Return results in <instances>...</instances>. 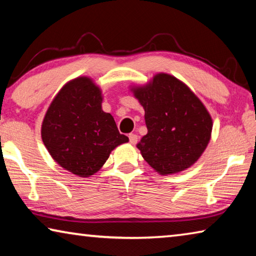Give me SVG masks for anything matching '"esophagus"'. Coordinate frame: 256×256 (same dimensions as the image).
<instances>
[{"instance_id": "1", "label": "esophagus", "mask_w": 256, "mask_h": 256, "mask_svg": "<svg viewBox=\"0 0 256 256\" xmlns=\"http://www.w3.org/2000/svg\"><path fill=\"white\" fill-rule=\"evenodd\" d=\"M128 138H130V144H136V142H138V136H136V134H130V136H128Z\"/></svg>"}]
</instances>
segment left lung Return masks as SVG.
Wrapping results in <instances>:
<instances>
[{"label":"left lung","instance_id":"left-lung-1","mask_svg":"<svg viewBox=\"0 0 256 256\" xmlns=\"http://www.w3.org/2000/svg\"><path fill=\"white\" fill-rule=\"evenodd\" d=\"M132 90L144 108L148 133L136 146L146 162L162 175L192 166L206 150L212 131L211 116L200 99L166 73Z\"/></svg>","mask_w":256,"mask_h":256}]
</instances>
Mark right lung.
<instances>
[{
    "label": "right lung",
    "mask_w": 256,
    "mask_h": 256,
    "mask_svg": "<svg viewBox=\"0 0 256 256\" xmlns=\"http://www.w3.org/2000/svg\"><path fill=\"white\" fill-rule=\"evenodd\" d=\"M102 92L92 79L80 76L60 90L46 112L42 138L64 170L80 177L97 172L112 150L128 142L110 112L102 110Z\"/></svg>",
    "instance_id": "1"
}]
</instances>
